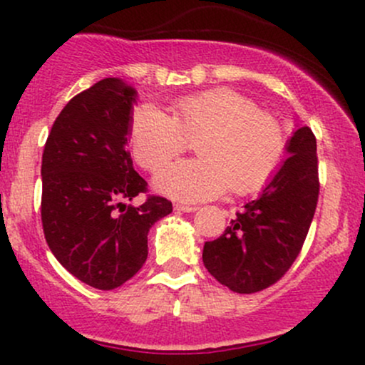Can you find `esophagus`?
I'll return each mask as SVG.
<instances>
[{
    "label": "esophagus",
    "mask_w": 365,
    "mask_h": 365,
    "mask_svg": "<svg viewBox=\"0 0 365 365\" xmlns=\"http://www.w3.org/2000/svg\"><path fill=\"white\" fill-rule=\"evenodd\" d=\"M175 209L180 212H194L197 211L195 206H187V204H175Z\"/></svg>",
    "instance_id": "esophagus-1"
}]
</instances>
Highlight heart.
Here are the masks:
<instances>
[{
	"instance_id": "obj_1",
	"label": "heart",
	"mask_w": 365,
	"mask_h": 365,
	"mask_svg": "<svg viewBox=\"0 0 365 365\" xmlns=\"http://www.w3.org/2000/svg\"><path fill=\"white\" fill-rule=\"evenodd\" d=\"M190 140L202 158L175 163L156 177L158 190L187 202L215 199L228 188L238 195L262 190L288 145L282 121L226 87L183 96L173 103V115L150 103L133 111L130 144L144 170H161Z\"/></svg>"
}]
</instances>
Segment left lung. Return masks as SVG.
<instances>
[{"instance_id":"1","label":"left lung","mask_w":365,"mask_h":365,"mask_svg":"<svg viewBox=\"0 0 365 365\" xmlns=\"http://www.w3.org/2000/svg\"><path fill=\"white\" fill-rule=\"evenodd\" d=\"M316 137L295 130L288 156L262 194L247 202L223 235L204 244L207 271L237 293L269 288L292 267L311 228L319 197Z\"/></svg>"}]
</instances>
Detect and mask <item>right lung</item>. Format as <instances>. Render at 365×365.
I'll return each mask as SVG.
<instances>
[{"label": "right lung", "instance_id": "add662e5", "mask_svg": "<svg viewBox=\"0 0 365 365\" xmlns=\"http://www.w3.org/2000/svg\"><path fill=\"white\" fill-rule=\"evenodd\" d=\"M135 91L103 78L72 98L54 120L43 153L41 220L46 242L75 278L98 290L128 282L148 259L149 228L168 216V199L148 195L127 140Z\"/></svg>", "mask_w": 365, "mask_h": 365}]
</instances>
